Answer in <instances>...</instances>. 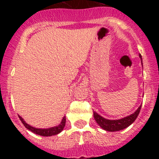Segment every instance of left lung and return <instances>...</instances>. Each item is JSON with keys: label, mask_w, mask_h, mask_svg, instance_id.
Here are the masks:
<instances>
[{"label": "left lung", "mask_w": 159, "mask_h": 159, "mask_svg": "<svg viewBox=\"0 0 159 159\" xmlns=\"http://www.w3.org/2000/svg\"><path fill=\"white\" fill-rule=\"evenodd\" d=\"M141 62H142V56L139 54ZM143 64V63H142ZM141 106H139L137 111L134 113L131 114L130 116H126L120 120H107V119L103 118L102 116L97 113V112H93V116H94L95 120L97 121V123L102 127L103 129L106 131H111V132H115V131H119L124 129L127 128L131 124L133 123L134 121L135 120L136 118L138 117L139 114L140 112Z\"/></svg>", "instance_id": "left-lung-1"}]
</instances>
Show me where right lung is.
<instances>
[{
    "mask_svg": "<svg viewBox=\"0 0 159 159\" xmlns=\"http://www.w3.org/2000/svg\"><path fill=\"white\" fill-rule=\"evenodd\" d=\"M19 118L21 120V122L23 123V125H25L26 129H28L29 130H30L31 132L36 134H39V135L41 136H52V135H56L57 134H59L61 131L63 129L65 126V124H66V117H63L61 121V123L58 125L57 126H55V127H52V128L48 129H37L34 128L33 126H30V125H28L27 123H25V121L24 120L23 118L21 116H19Z\"/></svg>",
    "mask_w": 159,
    "mask_h": 159,
    "instance_id": "1",
    "label": "right lung"
}]
</instances>
